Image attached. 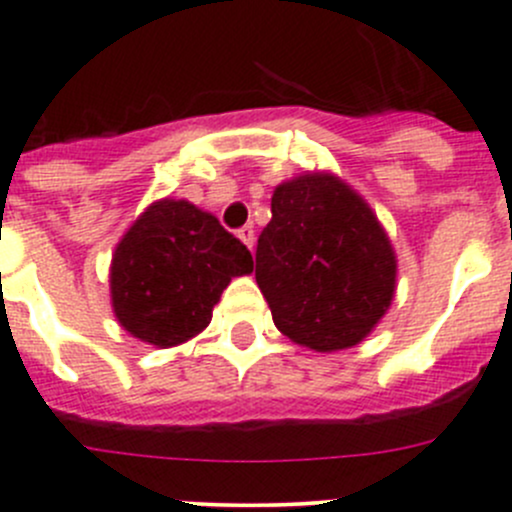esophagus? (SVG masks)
<instances>
[{
	"mask_svg": "<svg viewBox=\"0 0 512 512\" xmlns=\"http://www.w3.org/2000/svg\"><path fill=\"white\" fill-rule=\"evenodd\" d=\"M237 237H240L242 242H245L247 247H255V227L252 225H245V227H240V230H237Z\"/></svg>",
	"mask_w": 512,
	"mask_h": 512,
	"instance_id": "34e87169",
	"label": "esophagus"
}]
</instances>
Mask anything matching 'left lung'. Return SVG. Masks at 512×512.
<instances>
[{
	"mask_svg": "<svg viewBox=\"0 0 512 512\" xmlns=\"http://www.w3.org/2000/svg\"><path fill=\"white\" fill-rule=\"evenodd\" d=\"M255 280L282 335L315 352L357 345L388 312L398 260L347 182L307 172L275 187Z\"/></svg>",
	"mask_w": 512,
	"mask_h": 512,
	"instance_id": "1",
	"label": "left lung"
}]
</instances>
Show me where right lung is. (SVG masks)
<instances>
[{"instance_id": "add662e5", "label": "right lung", "mask_w": 512, "mask_h": 512, "mask_svg": "<svg viewBox=\"0 0 512 512\" xmlns=\"http://www.w3.org/2000/svg\"><path fill=\"white\" fill-rule=\"evenodd\" d=\"M250 272V250L215 215L165 197L152 202L114 247V317L147 345L175 347L200 335L232 277Z\"/></svg>"}]
</instances>
